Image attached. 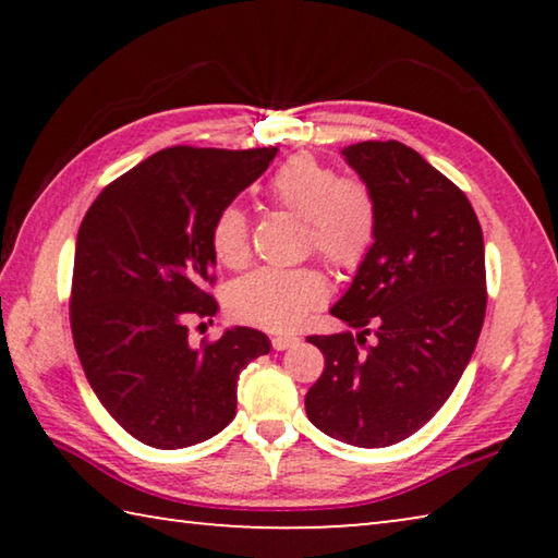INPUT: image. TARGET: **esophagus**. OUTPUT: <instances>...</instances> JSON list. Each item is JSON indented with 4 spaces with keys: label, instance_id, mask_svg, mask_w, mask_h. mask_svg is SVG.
Masks as SVG:
<instances>
[{
    "label": "esophagus",
    "instance_id": "obj_1",
    "mask_svg": "<svg viewBox=\"0 0 558 558\" xmlns=\"http://www.w3.org/2000/svg\"><path fill=\"white\" fill-rule=\"evenodd\" d=\"M298 342L300 339L295 335H276L272 337V349H276V352H286V349L295 347Z\"/></svg>",
    "mask_w": 558,
    "mask_h": 558
}]
</instances>
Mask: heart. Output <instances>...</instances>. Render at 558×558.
<instances>
[{
  "label": "heart",
  "mask_w": 558,
  "mask_h": 558,
  "mask_svg": "<svg viewBox=\"0 0 558 558\" xmlns=\"http://www.w3.org/2000/svg\"><path fill=\"white\" fill-rule=\"evenodd\" d=\"M272 204L298 214L307 223V243L335 268L354 270L369 256L376 239V204L356 179H342L335 167L313 155L282 162L268 182ZM211 245L223 266L239 268L248 260V219L239 204L223 206L211 229ZM329 295L325 272L305 268H258L233 282L229 310L241 323L290 329Z\"/></svg>",
  "instance_id": "obj_1"
}]
</instances>
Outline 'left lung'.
<instances>
[{
    "label": "left lung",
    "mask_w": 558,
    "mask_h": 558,
    "mask_svg": "<svg viewBox=\"0 0 558 558\" xmlns=\"http://www.w3.org/2000/svg\"><path fill=\"white\" fill-rule=\"evenodd\" d=\"M376 204V239L329 310L359 335L307 337L325 372L307 418L356 448H386L438 413L485 323V243L468 196L396 140L342 149ZM375 325V344L365 337Z\"/></svg>",
    "instance_id": "obj_1"
}]
</instances>
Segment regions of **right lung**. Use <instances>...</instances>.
Listing matches in <instances>:
<instances>
[{
  "mask_svg": "<svg viewBox=\"0 0 558 558\" xmlns=\"http://www.w3.org/2000/svg\"><path fill=\"white\" fill-rule=\"evenodd\" d=\"M276 147H167L102 189L75 239L71 329L90 389L132 438L177 450L235 415L248 362L270 352L251 327L194 349L186 319L214 317V221L266 172Z\"/></svg>",
  "mask_w": 558,
  "mask_h": 558,
  "instance_id": "1",
  "label": "right lung"
}]
</instances>
